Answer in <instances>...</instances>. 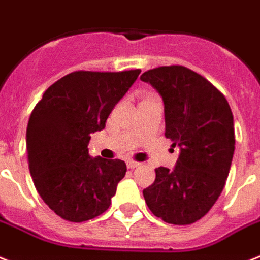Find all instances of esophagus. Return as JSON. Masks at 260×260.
Wrapping results in <instances>:
<instances>
[{
  "label": "esophagus",
  "instance_id": "34e87169",
  "mask_svg": "<svg viewBox=\"0 0 260 260\" xmlns=\"http://www.w3.org/2000/svg\"><path fill=\"white\" fill-rule=\"evenodd\" d=\"M139 162H135V160H127L126 162V166H127V169H135V167L139 166Z\"/></svg>",
  "mask_w": 260,
  "mask_h": 260
}]
</instances>
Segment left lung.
Masks as SVG:
<instances>
[{
  "instance_id": "1",
  "label": "left lung",
  "mask_w": 260,
  "mask_h": 260,
  "mask_svg": "<svg viewBox=\"0 0 260 260\" xmlns=\"http://www.w3.org/2000/svg\"><path fill=\"white\" fill-rule=\"evenodd\" d=\"M162 96L165 137L179 147L174 169H155L143 190L154 215L171 224H191L219 198L235 150L234 117L219 90L184 66H160L141 76Z\"/></svg>"
}]
</instances>
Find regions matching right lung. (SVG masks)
Instances as JSON below:
<instances>
[{
	"mask_svg": "<svg viewBox=\"0 0 260 260\" xmlns=\"http://www.w3.org/2000/svg\"><path fill=\"white\" fill-rule=\"evenodd\" d=\"M139 73H70L53 83L31 111L29 170L41 198L62 219L85 222L109 209L127 169L121 159L90 156V134L104 130Z\"/></svg>",
	"mask_w": 260,
	"mask_h": 260,
	"instance_id": "obj_1",
	"label": "right lung"
}]
</instances>
